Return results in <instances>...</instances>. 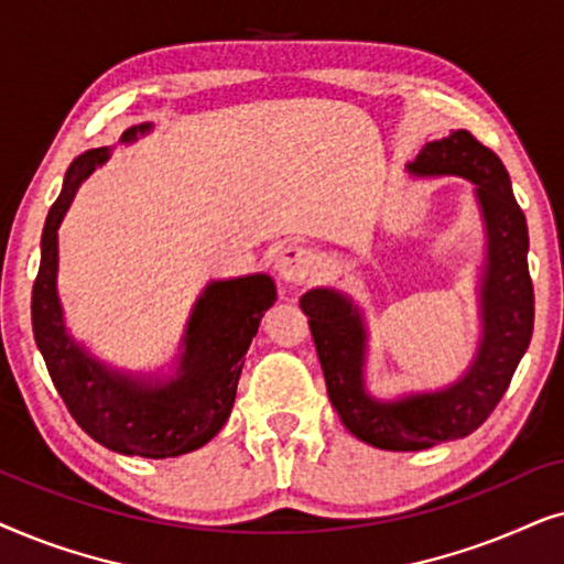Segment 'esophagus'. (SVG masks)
<instances>
[{"instance_id":"1","label":"esophagus","mask_w":564,"mask_h":564,"mask_svg":"<svg viewBox=\"0 0 564 564\" xmlns=\"http://www.w3.org/2000/svg\"><path fill=\"white\" fill-rule=\"evenodd\" d=\"M314 258L302 245H286L275 254V270L286 283H304L312 275Z\"/></svg>"}]
</instances>
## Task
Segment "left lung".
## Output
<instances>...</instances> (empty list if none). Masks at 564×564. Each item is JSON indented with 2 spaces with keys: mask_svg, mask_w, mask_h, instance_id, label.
<instances>
[{
  "mask_svg": "<svg viewBox=\"0 0 564 564\" xmlns=\"http://www.w3.org/2000/svg\"><path fill=\"white\" fill-rule=\"evenodd\" d=\"M412 175H459L477 185L487 227L482 278V340L475 364L454 387L400 402H377L364 392V322L350 299L329 289L302 296V310L325 373L327 394L345 427L387 452H420L459 441L490 417L513 379L534 333V283L529 275L527 216L516 204L500 156L454 131L431 141L408 164Z\"/></svg>",
  "mask_w": 564,
  "mask_h": 564,
  "instance_id": "8db88e82",
  "label": "left lung"
}]
</instances>
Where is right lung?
<instances>
[{"mask_svg":"<svg viewBox=\"0 0 564 564\" xmlns=\"http://www.w3.org/2000/svg\"><path fill=\"white\" fill-rule=\"evenodd\" d=\"M152 126H133L120 141H133ZM108 160V147L89 149L66 172L62 195L51 206L41 239V268L33 283V335L66 410L89 438L110 452L167 459L195 452L227 423L237 381L258 325L275 302L268 275L216 281L195 304L185 333L177 377L167 384L137 381L87 356L66 335L56 296V229L82 180Z\"/></svg>","mask_w":564,"mask_h":564,"instance_id":"add662e5","label":"right lung"}]
</instances>
